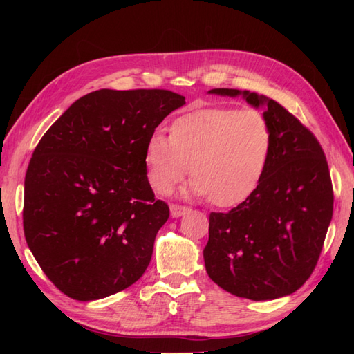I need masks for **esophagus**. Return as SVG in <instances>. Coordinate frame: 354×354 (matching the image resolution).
<instances>
[{
  "mask_svg": "<svg viewBox=\"0 0 354 354\" xmlns=\"http://www.w3.org/2000/svg\"><path fill=\"white\" fill-rule=\"evenodd\" d=\"M189 207H184V205H178V204H171L170 205V214L171 217H181L184 216L187 212H189Z\"/></svg>",
  "mask_w": 354,
  "mask_h": 354,
  "instance_id": "esophagus-1",
  "label": "esophagus"
}]
</instances>
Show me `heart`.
<instances>
[{"instance_id":"heart-1","label":"heart","mask_w":354,"mask_h":354,"mask_svg":"<svg viewBox=\"0 0 354 354\" xmlns=\"http://www.w3.org/2000/svg\"><path fill=\"white\" fill-rule=\"evenodd\" d=\"M270 152L272 129L263 112L205 108L178 117L170 137L162 131L150 133L142 162L156 193H169L190 169V194L234 205L257 189Z\"/></svg>"}]
</instances>
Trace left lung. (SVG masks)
I'll return each instance as SVG.
<instances>
[{
	"instance_id": "8db88e82",
	"label": "left lung",
	"mask_w": 354,
	"mask_h": 354,
	"mask_svg": "<svg viewBox=\"0 0 354 354\" xmlns=\"http://www.w3.org/2000/svg\"><path fill=\"white\" fill-rule=\"evenodd\" d=\"M208 94L242 95L265 108L272 152L261 183L242 204L209 214L207 274L223 290L252 301L290 295L313 272L332 221L326 155L315 135L275 100L228 88Z\"/></svg>"
}]
</instances>
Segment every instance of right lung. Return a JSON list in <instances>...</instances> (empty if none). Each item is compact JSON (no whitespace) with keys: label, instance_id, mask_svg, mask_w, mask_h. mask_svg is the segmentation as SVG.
<instances>
[{"label":"right lung","instance_id":"right-lung-1","mask_svg":"<svg viewBox=\"0 0 354 354\" xmlns=\"http://www.w3.org/2000/svg\"><path fill=\"white\" fill-rule=\"evenodd\" d=\"M185 97L99 89L74 102L36 146L24 183V234L44 274L73 299L129 288L152 259L169 205L155 199L142 153Z\"/></svg>","mask_w":354,"mask_h":354}]
</instances>
